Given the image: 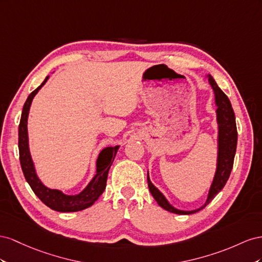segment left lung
Returning a JSON list of instances; mask_svg holds the SVG:
<instances>
[{
    "instance_id": "obj_1",
    "label": "left lung",
    "mask_w": 262,
    "mask_h": 262,
    "mask_svg": "<svg viewBox=\"0 0 262 262\" xmlns=\"http://www.w3.org/2000/svg\"><path fill=\"white\" fill-rule=\"evenodd\" d=\"M205 79L208 80V84L211 85L213 90L216 106V122H217V138H216V141H217V157H216V169L212 184L207 193L205 203L201 207L195 208V210H179V208L171 205L167 198L152 184V182L150 181V178H149V171L147 172L148 188L154 199L157 201V203L166 211L179 215L194 214L201 210H203V208L215 198L216 194L221 192V190L225 186L229 174L231 172V169H233V163L236 154L237 128L235 114L233 107H231L230 101L228 100L226 94L222 91L217 84H216V82L211 74L205 76Z\"/></svg>"
}]
</instances>
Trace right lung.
I'll return each mask as SVG.
<instances>
[{"label": "right lung", "mask_w": 262, "mask_h": 262, "mask_svg": "<svg viewBox=\"0 0 262 262\" xmlns=\"http://www.w3.org/2000/svg\"><path fill=\"white\" fill-rule=\"evenodd\" d=\"M49 80V76L46 77L42 83L33 91L27 98L18 126V149H19V161L23 170L26 181L31 185L32 190L43 204H46L51 210L57 212H79L92 206L106 188V180L108 170L114 161L115 156L121 145L108 146L103 148L100 151L95 163V174L85 188L78 194H66L61 190L51 189L45 185L37 174L33 157L29 150V138H28V115L31 110L32 102L35 95L39 90L46 84Z\"/></svg>", "instance_id": "obj_1"}]
</instances>
